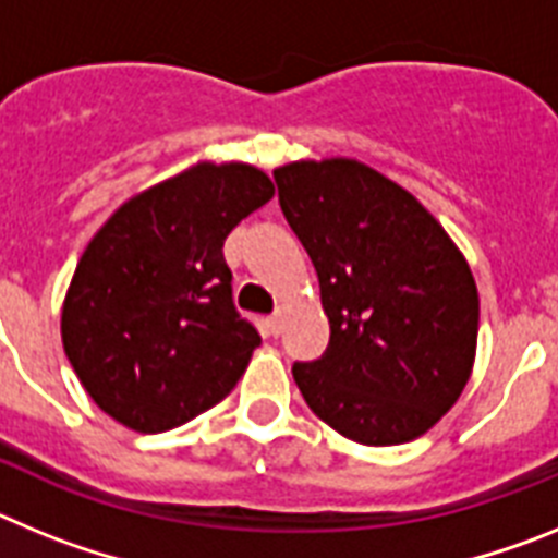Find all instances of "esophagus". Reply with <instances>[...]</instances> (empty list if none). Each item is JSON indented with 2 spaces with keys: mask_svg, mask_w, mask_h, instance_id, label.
<instances>
[{
  "mask_svg": "<svg viewBox=\"0 0 558 558\" xmlns=\"http://www.w3.org/2000/svg\"><path fill=\"white\" fill-rule=\"evenodd\" d=\"M282 324H284V313H282V310H276L274 315H268V318H265V327H268V332L274 335V338L279 332H282Z\"/></svg>",
  "mask_w": 558,
  "mask_h": 558,
  "instance_id": "obj_1",
  "label": "esophagus"
}]
</instances>
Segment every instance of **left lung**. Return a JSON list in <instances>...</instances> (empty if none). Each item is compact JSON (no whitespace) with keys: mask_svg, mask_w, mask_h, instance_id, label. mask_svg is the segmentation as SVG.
Returning <instances> with one entry per match:
<instances>
[{"mask_svg":"<svg viewBox=\"0 0 558 558\" xmlns=\"http://www.w3.org/2000/svg\"><path fill=\"white\" fill-rule=\"evenodd\" d=\"M322 284L329 347L295 363L315 416L366 447L425 436L470 383L481 299L466 256L405 186L357 159L276 167Z\"/></svg>","mask_w":558,"mask_h":558,"instance_id":"8db88e82","label":"left lung"}]
</instances>
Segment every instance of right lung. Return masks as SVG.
Wrapping results in <instances>:
<instances>
[{
    "mask_svg": "<svg viewBox=\"0 0 558 558\" xmlns=\"http://www.w3.org/2000/svg\"><path fill=\"white\" fill-rule=\"evenodd\" d=\"M270 198L259 167L198 161L136 192L88 240L61 340L102 413L165 433L229 397L263 338L231 304L223 243Z\"/></svg>",
    "mask_w": 558,
    "mask_h": 558,
    "instance_id": "add662e5",
    "label": "right lung"
}]
</instances>
